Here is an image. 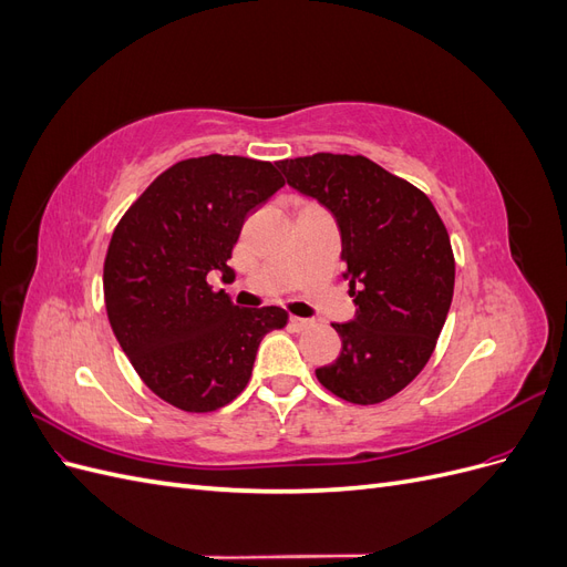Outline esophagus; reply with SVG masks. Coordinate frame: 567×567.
Masks as SVG:
<instances>
[{
    "instance_id": "1",
    "label": "esophagus",
    "mask_w": 567,
    "mask_h": 567,
    "mask_svg": "<svg viewBox=\"0 0 567 567\" xmlns=\"http://www.w3.org/2000/svg\"><path fill=\"white\" fill-rule=\"evenodd\" d=\"M290 326H293L296 331H307V329H312L315 321L312 319H302V317H290Z\"/></svg>"
}]
</instances>
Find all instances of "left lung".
Masks as SVG:
<instances>
[{
	"label": "left lung",
	"mask_w": 567,
	"mask_h": 567,
	"mask_svg": "<svg viewBox=\"0 0 567 567\" xmlns=\"http://www.w3.org/2000/svg\"><path fill=\"white\" fill-rule=\"evenodd\" d=\"M286 182L338 221L357 315L333 323L338 359L319 383L352 404L404 390L431 359L454 296L447 227L421 188L364 156L315 153L277 163Z\"/></svg>",
	"instance_id": "8db88e82"
}]
</instances>
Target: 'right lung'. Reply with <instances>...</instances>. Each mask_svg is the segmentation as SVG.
<instances>
[{"label": "right lung", "mask_w": 567, "mask_h": 567, "mask_svg": "<svg viewBox=\"0 0 567 567\" xmlns=\"http://www.w3.org/2000/svg\"><path fill=\"white\" fill-rule=\"evenodd\" d=\"M277 165L241 156L179 161L117 221L104 262L111 329L134 371L188 414L229 404L250 381L260 340L284 329L281 307H236L213 290L248 213L284 186Z\"/></svg>", "instance_id": "right-lung-1"}]
</instances>
